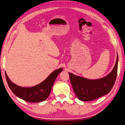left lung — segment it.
<instances>
[{
  "mask_svg": "<svg viewBox=\"0 0 125 125\" xmlns=\"http://www.w3.org/2000/svg\"><path fill=\"white\" fill-rule=\"evenodd\" d=\"M118 60L117 55L115 66L112 72L104 78L98 80H88L69 73L71 84L77 98L83 101H91L110 92L116 81Z\"/></svg>",
  "mask_w": 125,
  "mask_h": 125,
  "instance_id": "obj_1",
  "label": "left lung"
}]
</instances>
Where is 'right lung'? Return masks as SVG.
Returning a JSON list of instances; mask_svg holds the SVG:
<instances>
[{
  "label": "right lung",
  "mask_w": 125,
  "mask_h": 125,
  "mask_svg": "<svg viewBox=\"0 0 125 125\" xmlns=\"http://www.w3.org/2000/svg\"><path fill=\"white\" fill-rule=\"evenodd\" d=\"M63 68H59L53 72L40 84L32 87H22L15 84L8 77L6 73L5 78L9 87L18 97L28 102H39L44 101L50 94L54 82Z\"/></svg>",
  "instance_id": "add662e5"
}]
</instances>
